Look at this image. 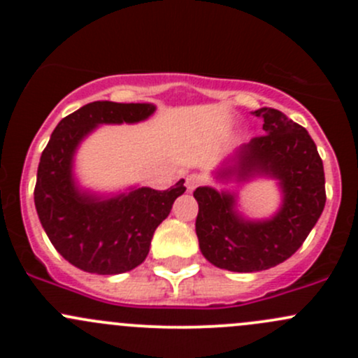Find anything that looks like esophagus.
<instances>
[{
	"instance_id": "esophagus-1",
	"label": "esophagus",
	"mask_w": 358,
	"mask_h": 358,
	"mask_svg": "<svg viewBox=\"0 0 358 358\" xmlns=\"http://www.w3.org/2000/svg\"><path fill=\"white\" fill-rule=\"evenodd\" d=\"M201 183H202V176L197 175V173H192V175L187 176L185 185H187V190H190V192H192V190H196Z\"/></svg>"
}]
</instances>
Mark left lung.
<instances>
[{
  "mask_svg": "<svg viewBox=\"0 0 358 358\" xmlns=\"http://www.w3.org/2000/svg\"><path fill=\"white\" fill-rule=\"evenodd\" d=\"M265 135L255 136L216 171L220 180L255 176L279 180L282 206L270 220H246L236 194L199 187L196 234L209 263L230 272H259L291 258L315 227L326 206V178L317 145L303 126L277 109L262 107Z\"/></svg>",
  "mask_w": 358,
  "mask_h": 358,
  "instance_id": "1",
  "label": "left lung"
}]
</instances>
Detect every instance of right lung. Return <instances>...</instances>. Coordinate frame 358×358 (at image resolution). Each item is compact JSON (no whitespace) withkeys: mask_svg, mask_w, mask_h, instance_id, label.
<instances>
[{"mask_svg":"<svg viewBox=\"0 0 358 358\" xmlns=\"http://www.w3.org/2000/svg\"><path fill=\"white\" fill-rule=\"evenodd\" d=\"M154 110L152 103H86L57 124L43 150L34 187L39 222L57 251L85 272L115 275L143 263L159 223L185 192V180L168 190L140 187L114 197L76 185L72 159L86 135L99 124L143 121Z\"/></svg>","mask_w":358,"mask_h":358,"instance_id":"1","label":"right lung"}]
</instances>
